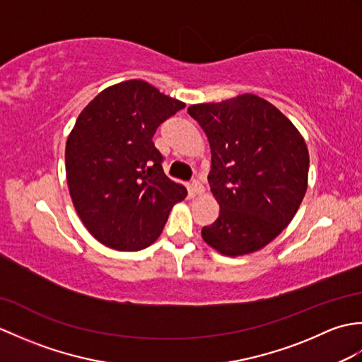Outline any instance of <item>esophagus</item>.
<instances>
[{"label": "esophagus", "mask_w": 362, "mask_h": 362, "mask_svg": "<svg viewBox=\"0 0 362 362\" xmlns=\"http://www.w3.org/2000/svg\"><path fill=\"white\" fill-rule=\"evenodd\" d=\"M204 191H205V188H204V185L199 180H194L189 185V193L193 194V196H202Z\"/></svg>", "instance_id": "obj_1"}]
</instances>
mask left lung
<instances>
[{"instance_id": "left-lung-1", "label": "left lung", "mask_w": 362, "mask_h": 362, "mask_svg": "<svg viewBox=\"0 0 362 362\" xmlns=\"http://www.w3.org/2000/svg\"><path fill=\"white\" fill-rule=\"evenodd\" d=\"M211 149L209 183L219 216L204 241L224 257H243L289 226L308 188L310 153L292 121L252 93L188 107Z\"/></svg>"}]
</instances>
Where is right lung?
I'll return each instance as SVG.
<instances>
[{
    "mask_svg": "<svg viewBox=\"0 0 362 362\" xmlns=\"http://www.w3.org/2000/svg\"><path fill=\"white\" fill-rule=\"evenodd\" d=\"M185 107L141 79L104 88L79 113L66 138V183L91 236L121 252L149 247L187 188L161 168L152 136Z\"/></svg>",
    "mask_w": 362,
    "mask_h": 362,
    "instance_id": "add662e5",
    "label": "right lung"
}]
</instances>
